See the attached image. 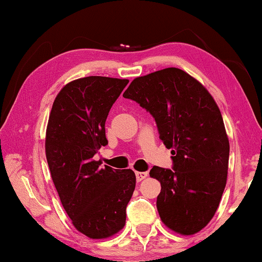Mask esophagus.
<instances>
[{
	"label": "esophagus",
	"instance_id": "esophagus-1",
	"mask_svg": "<svg viewBox=\"0 0 262 262\" xmlns=\"http://www.w3.org/2000/svg\"><path fill=\"white\" fill-rule=\"evenodd\" d=\"M148 177V171H136V179L137 181H142Z\"/></svg>",
	"mask_w": 262,
	"mask_h": 262
}]
</instances>
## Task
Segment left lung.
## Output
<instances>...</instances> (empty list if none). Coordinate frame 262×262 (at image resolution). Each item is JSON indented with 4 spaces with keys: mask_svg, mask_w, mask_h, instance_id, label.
Masks as SVG:
<instances>
[{
    "mask_svg": "<svg viewBox=\"0 0 262 262\" xmlns=\"http://www.w3.org/2000/svg\"><path fill=\"white\" fill-rule=\"evenodd\" d=\"M123 96L151 114L160 139L171 149L173 169L150 170L161 182V220L179 234H195L212 220L227 184L230 146L217 103L178 68L135 78Z\"/></svg>",
    "mask_w": 262,
    "mask_h": 262,
    "instance_id": "8db88e82",
    "label": "left lung"
}]
</instances>
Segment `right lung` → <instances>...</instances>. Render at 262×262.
Here are the masks:
<instances>
[{
    "label": "right lung",
    "mask_w": 262,
    "mask_h": 262,
    "mask_svg": "<svg viewBox=\"0 0 262 262\" xmlns=\"http://www.w3.org/2000/svg\"><path fill=\"white\" fill-rule=\"evenodd\" d=\"M128 80L88 76L62 88L46 128L45 152L51 178L74 227L91 238L121 230L134 194L131 169L101 167L93 157L108 144L105 123Z\"/></svg>",
    "instance_id": "right-lung-1"
}]
</instances>
